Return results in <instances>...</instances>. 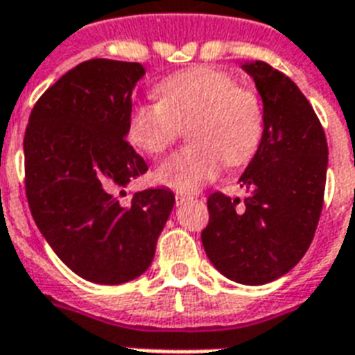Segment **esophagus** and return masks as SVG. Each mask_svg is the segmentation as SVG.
Returning <instances> with one entry per match:
<instances>
[{
    "instance_id": "1",
    "label": "esophagus",
    "mask_w": 355,
    "mask_h": 355,
    "mask_svg": "<svg viewBox=\"0 0 355 355\" xmlns=\"http://www.w3.org/2000/svg\"><path fill=\"white\" fill-rule=\"evenodd\" d=\"M189 199H193V197H191V195H188V193H177V195H175L177 206L184 205V202H186V200H189Z\"/></svg>"
}]
</instances>
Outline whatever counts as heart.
<instances>
[{
	"mask_svg": "<svg viewBox=\"0 0 355 355\" xmlns=\"http://www.w3.org/2000/svg\"><path fill=\"white\" fill-rule=\"evenodd\" d=\"M158 101L141 103L128 112L127 138L149 156L166 153L180 125L189 123V147L162 162L156 180L189 193L228 166L247 164L263 136V110L254 92L241 88L230 73L195 66L160 80Z\"/></svg>",
	"mask_w": 355,
	"mask_h": 355,
	"instance_id": "b5f03b06",
	"label": "heart"
}]
</instances>
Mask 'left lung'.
Here are the masks:
<instances>
[{
	"mask_svg": "<svg viewBox=\"0 0 355 355\" xmlns=\"http://www.w3.org/2000/svg\"><path fill=\"white\" fill-rule=\"evenodd\" d=\"M263 103V136L239 177L247 199L208 197L200 239L221 275L245 286L280 278L311 245L324 199L328 144L313 107L289 77L269 64H241Z\"/></svg>",
	"mask_w": 355,
	"mask_h": 355,
	"instance_id": "left-lung-1",
	"label": "left lung"
}]
</instances>
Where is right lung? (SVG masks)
Returning a JSON list of instances; mask_svg holds the SVG:
<instances>
[{
  "label": "right lung",
  "instance_id": "obj_1",
  "mask_svg": "<svg viewBox=\"0 0 355 355\" xmlns=\"http://www.w3.org/2000/svg\"><path fill=\"white\" fill-rule=\"evenodd\" d=\"M138 62L92 58L44 92L25 130V193L36 227L75 275L118 286L149 269L171 189L123 188L147 171L127 141Z\"/></svg>",
  "mask_w": 355,
  "mask_h": 355
}]
</instances>
